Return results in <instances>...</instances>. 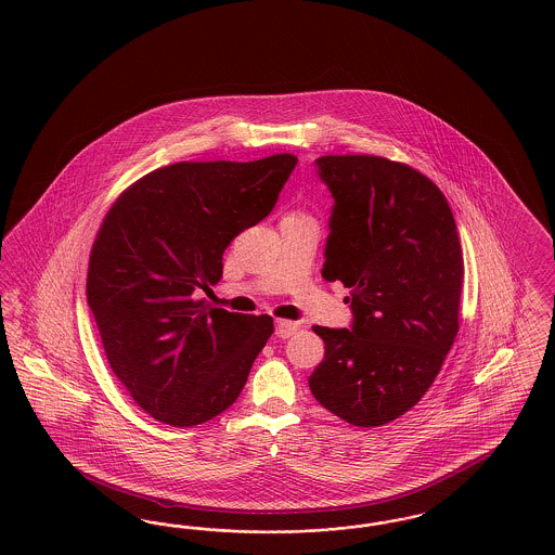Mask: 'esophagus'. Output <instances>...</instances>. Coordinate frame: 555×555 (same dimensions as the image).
Listing matches in <instances>:
<instances>
[{
  "label": "esophagus",
  "mask_w": 555,
  "mask_h": 555,
  "mask_svg": "<svg viewBox=\"0 0 555 555\" xmlns=\"http://www.w3.org/2000/svg\"><path fill=\"white\" fill-rule=\"evenodd\" d=\"M297 331H299V322H293V320H276V337L289 339Z\"/></svg>",
  "instance_id": "obj_1"
}]
</instances>
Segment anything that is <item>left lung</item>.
<instances>
[{
  "instance_id": "8db88e82",
  "label": "left lung",
  "mask_w": 555,
  "mask_h": 555,
  "mask_svg": "<svg viewBox=\"0 0 555 555\" xmlns=\"http://www.w3.org/2000/svg\"><path fill=\"white\" fill-rule=\"evenodd\" d=\"M335 206L322 279L351 289L349 328L314 326L324 360L310 391L353 426L412 410L457 335L464 258L446 195L423 172L378 156H322Z\"/></svg>"
}]
</instances>
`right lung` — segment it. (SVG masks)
Segmentation results:
<instances>
[{"instance_id": "add662e5", "label": "right lung", "mask_w": 555, "mask_h": 555, "mask_svg": "<svg viewBox=\"0 0 555 555\" xmlns=\"http://www.w3.org/2000/svg\"><path fill=\"white\" fill-rule=\"evenodd\" d=\"M297 158L179 162L129 186L91 249L87 304L109 369L134 403L177 428L237 401L274 331L268 314L206 308L222 254L272 211Z\"/></svg>"}]
</instances>
